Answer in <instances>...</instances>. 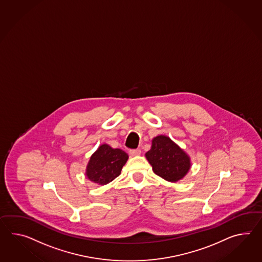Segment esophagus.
<instances>
[{
  "label": "esophagus",
  "instance_id": "obj_1",
  "mask_svg": "<svg viewBox=\"0 0 262 262\" xmlns=\"http://www.w3.org/2000/svg\"><path fill=\"white\" fill-rule=\"evenodd\" d=\"M129 154L132 156H136V155H139L141 154V150L139 148H136V149H129Z\"/></svg>",
  "mask_w": 262,
  "mask_h": 262
}]
</instances>
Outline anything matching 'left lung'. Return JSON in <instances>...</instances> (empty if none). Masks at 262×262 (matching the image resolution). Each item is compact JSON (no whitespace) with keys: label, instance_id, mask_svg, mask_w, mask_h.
I'll use <instances>...</instances> for the list:
<instances>
[{"label":"left lung","instance_id":"8db88e82","mask_svg":"<svg viewBox=\"0 0 262 262\" xmlns=\"http://www.w3.org/2000/svg\"><path fill=\"white\" fill-rule=\"evenodd\" d=\"M154 172L168 182H177L190 168L189 157L165 135L156 136L146 154Z\"/></svg>","mask_w":262,"mask_h":262}]
</instances>
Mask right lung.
Instances as JSON below:
<instances>
[{
  "label": "right lung",
  "instance_id": "1",
  "mask_svg": "<svg viewBox=\"0 0 262 262\" xmlns=\"http://www.w3.org/2000/svg\"><path fill=\"white\" fill-rule=\"evenodd\" d=\"M128 158L124 150L104 144L92 155L87 166V177L98 185H106L121 173Z\"/></svg>",
  "mask_w": 262,
  "mask_h": 262
}]
</instances>
